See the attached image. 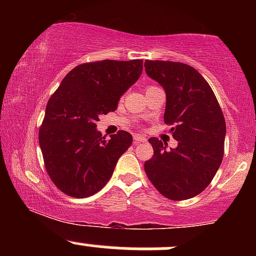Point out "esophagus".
Returning a JSON list of instances; mask_svg holds the SVG:
<instances>
[{"mask_svg": "<svg viewBox=\"0 0 256 256\" xmlns=\"http://www.w3.org/2000/svg\"><path fill=\"white\" fill-rule=\"evenodd\" d=\"M134 143H140V142H146V138L144 137H142V136H134Z\"/></svg>", "mask_w": 256, "mask_h": 256, "instance_id": "obj_1", "label": "esophagus"}]
</instances>
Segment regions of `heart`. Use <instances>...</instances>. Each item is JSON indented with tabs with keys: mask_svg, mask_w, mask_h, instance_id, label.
<instances>
[{
	"mask_svg": "<svg viewBox=\"0 0 256 256\" xmlns=\"http://www.w3.org/2000/svg\"><path fill=\"white\" fill-rule=\"evenodd\" d=\"M148 88H150V86H148Z\"/></svg>",
	"mask_w": 256,
	"mask_h": 256,
	"instance_id": "1",
	"label": "heart"
}]
</instances>
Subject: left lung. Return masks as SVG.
I'll return each mask as SVG.
<instances>
[{"label": "left lung", "mask_w": 256, "mask_h": 256, "mask_svg": "<svg viewBox=\"0 0 256 256\" xmlns=\"http://www.w3.org/2000/svg\"><path fill=\"white\" fill-rule=\"evenodd\" d=\"M146 72L166 92L164 120L173 125L177 148L149 138L154 155L144 162L149 180L173 201L192 198L210 185L224 156L226 124L212 88L195 68L173 61L144 62Z\"/></svg>", "instance_id": "left-lung-1"}]
</instances>
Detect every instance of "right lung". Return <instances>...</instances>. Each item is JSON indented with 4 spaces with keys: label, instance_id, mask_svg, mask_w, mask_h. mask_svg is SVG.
Instances as JSON below:
<instances>
[{
    "label": "right lung",
    "instance_id": "right-lung-1",
    "mask_svg": "<svg viewBox=\"0 0 256 256\" xmlns=\"http://www.w3.org/2000/svg\"><path fill=\"white\" fill-rule=\"evenodd\" d=\"M142 70V60L82 64L67 73L49 98L40 146L49 177L64 194L89 198L110 179L119 158L132 144V136L120 130L106 140L96 122L101 114L116 110Z\"/></svg>",
    "mask_w": 256,
    "mask_h": 256
}]
</instances>
